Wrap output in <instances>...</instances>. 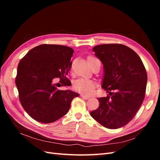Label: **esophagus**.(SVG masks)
<instances>
[{
	"label": "esophagus",
	"instance_id": "34e87169",
	"mask_svg": "<svg viewBox=\"0 0 160 160\" xmlns=\"http://www.w3.org/2000/svg\"><path fill=\"white\" fill-rule=\"evenodd\" d=\"M80 96L81 97V98H83V99H89L90 98L89 96H88V95H85L83 94H81Z\"/></svg>",
	"mask_w": 160,
	"mask_h": 160
}]
</instances>
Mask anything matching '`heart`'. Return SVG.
<instances>
[{"label":"heart","instance_id":"obj_1","mask_svg":"<svg viewBox=\"0 0 160 160\" xmlns=\"http://www.w3.org/2000/svg\"><path fill=\"white\" fill-rule=\"evenodd\" d=\"M97 83L93 79L80 78L74 82L72 88L79 93L85 95H91L94 92Z\"/></svg>","mask_w":160,"mask_h":160}]
</instances>
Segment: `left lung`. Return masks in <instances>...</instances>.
<instances>
[{
	"label": "left lung",
	"mask_w": 160,
	"mask_h": 160,
	"mask_svg": "<svg viewBox=\"0 0 160 160\" xmlns=\"http://www.w3.org/2000/svg\"><path fill=\"white\" fill-rule=\"evenodd\" d=\"M102 62V88L109 93L98 98L99 108L90 113L103 127L118 129L133 118L143 103L148 76L139 55L122 44H103L93 47Z\"/></svg>",
	"instance_id": "left-lung-1"
}]
</instances>
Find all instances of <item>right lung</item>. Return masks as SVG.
I'll list each match as a JSON object with an SVG mask.
<instances>
[{
    "mask_svg": "<svg viewBox=\"0 0 160 160\" xmlns=\"http://www.w3.org/2000/svg\"><path fill=\"white\" fill-rule=\"evenodd\" d=\"M74 51L63 45L43 44L34 47L19 62L15 83L23 109L35 120L44 123L65 115L79 94L57 87L70 86L67 75ZM60 78L59 83H55Z\"/></svg>",
    "mask_w": 160,
    "mask_h": 160,
    "instance_id": "right-lung-1",
    "label": "right lung"
}]
</instances>
